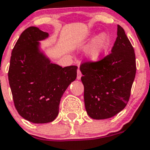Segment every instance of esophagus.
<instances>
[{"label":"esophagus","mask_w":150,"mask_h":150,"mask_svg":"<svg viewBox=\"0 0 150 150\" xmlns=\"http://www.w3.org/2000/svg\"><path fill=\"white\" fill-rule=\"evenodd\" d=\"M81 76H82V74H81V72L80 71L79 69H78V70H77V76H76L77 79L79 80L80 79H81Z\"/></svg>","instance_id":"esophagus-1"}]
</instances>
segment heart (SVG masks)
I'll return each instance as SVG.
<instances>
[{
  "label": "heart",
  "instance_id": "obj_1",
  "mask_svg": "<svg viewBox=\"0 0 150 150\" xmlns=\"http://www.w3.org/2000/svg\"><path fill=\"white\" fill-rule=\"evenodd\" d=\"M111 43L110 37L106 32L99 35L88 48L87 58L91 61H99L101 60L108 50Z\"/></svg>",
  "mask_w": 150,
  "mask_h": 150
}]
</instances>
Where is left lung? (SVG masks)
<instances>
[{
	"instance_id": "obj_1",
	"label": "left lung",
	"mask_w": 150,
	"mask_h": 150,
	"mask_svg": "<svg viewBox=\"0 0 150 150\" xmlns=\"http://www.w3.org/2000/svg\"><path fill=\"white\" fill-rule=\"evenodd\" d=\"M117 35L109 55L99 61H86L80 66L85 108L93 119L114 116L126 107L130 98L137 71L135 53L120 25Z\"/></svg>"
}]
</instances>
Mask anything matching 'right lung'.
Masks as SVG:
<instances>
[{"instance_id": "add662e5", "label": "right lung", "mask_w": 150, "mask_h": 150, "mask_svg": "<svg viewBox=\"0 0 150 150\" xmlns=\"http://www.w3.org/2000/svg\"><path fill=\"white\" fill-rule=\"evenodd\" d=\"M48 36L38 27L26 29L12 50L8 73L16 110L34 123L55 119L63 95L76 79L77 66L52 64L40 51L39 41Z\"/></svg>"}]
</instances>
